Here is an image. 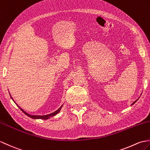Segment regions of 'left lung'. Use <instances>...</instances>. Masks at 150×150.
I'll list each match as a JSON object with an SVG mask.
<instances>
[{
	"mask_svg": "<svg viewBox=\"0 0 150 150\" xmlns=\"http://www.w3.org/2000/svg\"><path fill=\"white\" fill-rule=\"evenodd\" d=\"M138 99H139V98H138ZM138 99H137V100H135V102H133V103H132V105H133V104H134V103H135V102H137V100H138Z\"/></svg>",
	"mask_w": 150,
	"mask_h": 150,
	"instance_id": "1",
	"label": "left lung"
}]
</instances>
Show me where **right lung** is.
<instances>
[{
	"label": "right lung",
	"instance_id": "add662e5",
	"mask_svg": "<svg viewBox=\"0 0 150 150\" xmlns=\"http://www.w3.org/2000/svg\"><path fill=\"white\" fill-rule=\"evenodd\" d=\"M10 95V94H9ZM10 96H11V99L13 100V98L11 97V95H10ZM14 101V100H13ZM16 105L18 106L19 108H20V109L22 111V112L25 114H26L27 116H29V117H31V118H33V119H41V120H48V119H49L50 117H53V116H54L55 115H56L57 114H58L59 112H60V110H61V108H62V105H62L61 107H60V108H59V109H58L57 110H55V112H52V113H51V114H47V115H44V116H37V115H30V114H28L27 112H26L25 110H23L22 108L21 107H20L18 105H17L16 104Z\"/></svg>",
	"mask_w": 150,
	"mask_h": 150
}]
</instances>
